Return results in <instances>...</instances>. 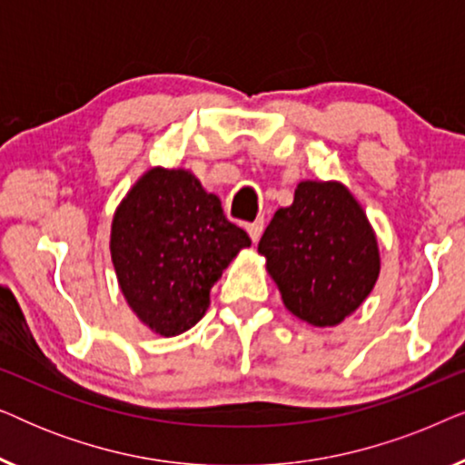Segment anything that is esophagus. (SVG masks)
<instances>
[{"label":"esophagus","instance_id":"34e87169","mask_svg":"<svg viewBox=\"0 0 465 465\" xmlns=\"http://www.w3.org/2000/svg\"><path fill=\"white\" fill-rule=\"evenodd\" d=\"M245 228H247V232H250L253 243H256V241L260 239V234H262V231H264V220L260 218L256 222H252V224H247Z\"/></svg>","mask_w":465,"mask_h":465}]
</instances>
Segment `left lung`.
I'll list each match as a JSON object with an SVG mask.
<instances>
[{
  "label": "left lung",
  "instance_id": "left-lung-1",
  "mask_svg": "<svg viewBox=\"0 0 465 465\" xmlns=\"http://www.w3.org/2000/svg\"><path fill=\"white\" fill-rule=\"evenodd\" d=\"M258 252L285 309L317 328L355 313L381 272L377 234L341 182L298 183L294 203L277 209Z\"/></svg>",
  "mask_w": 465,
  "mask_h": 465
}]
</instances>
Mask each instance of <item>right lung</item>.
Here are the masks:
<instances>
[{
	"label": "right lung",
	"mask_w": 465,
	"mask_h": 465,
	"mask_svg": "<svg viewBox=\"0 0 465 465\" xmlns=\"http://www.w3.org/2000/svg\"><path fill=\"white\" fill-rule=\"evenodd\" d=\"M243 228L186 169L152 167L133 183L112 220L110 253L120 292L143 326L186 332L209 309V292L250 247Z\"/></svg>",
	"instance_id": "obj_1"
}]
</instances>
